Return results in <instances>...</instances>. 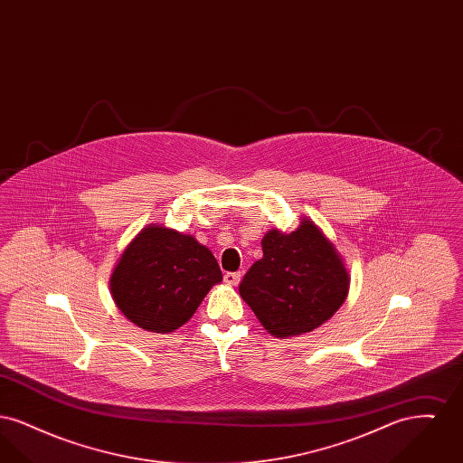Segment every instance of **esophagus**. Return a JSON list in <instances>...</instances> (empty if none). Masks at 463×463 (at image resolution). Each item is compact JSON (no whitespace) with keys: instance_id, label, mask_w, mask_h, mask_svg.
<instances>
[{"instance_id":"obj_1","label":"esophagus","mask_w":463,"mask_h":463,"mask_svg":"<svg viewBox=\"0 0 463 463\" xmlns=\"http://www.w3.org/2000/svg\"><path fill=\"white\" fill-rule=\"evenodd\" d=\"M223 281L231 287H238L241 281V272H225L223 274Z\"/></svg>"}]
</instances>
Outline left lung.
Segmentation results:
<instances>
[{
  "label": "left lung",
  "instance_id": "left-lung-1",
  "mask_svg": "<svg viewBox=\"0 0 463 463\" xmlns=\"http://www.w3.org/2000/svg\"><path fill=\"white\" fill-rule=\"evenodd\" d=\"M262 250L264 257L244 274L240 295L272 336L316 330L342 307L351 285L349 270L308 217L291 232L267 231Z\"/></svg>",
  "mask_w": 463,
  "mask_h": 463
}]
</instances>
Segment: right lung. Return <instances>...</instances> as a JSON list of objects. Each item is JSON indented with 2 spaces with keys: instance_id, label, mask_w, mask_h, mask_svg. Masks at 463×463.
<instances>
[{
  "instance_id": "1",
  "label": "right lung",
  "mask_w": 463,
  "mask_h": 463,
  "mask_svg": "<svg viewBox=\"0 0 463 463\" xmlns=\"http://www.w3.org/2000/svg\"><path fill=\"white\" fill-rule=\"evenodd\" d=\"M222 281L204 244L161 223L144 227L110 274V297L135 326L172 333L185 325L206 293Z\"/></svg>"
}]
</instances>
